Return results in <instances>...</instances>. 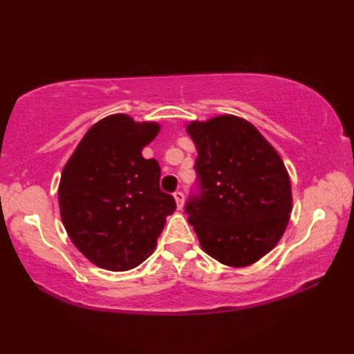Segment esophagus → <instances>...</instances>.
Listing matches in <instances>:
<instances>
[{"label": "esophagus", "mask_w": 354, "mask_h": 354, "mask_svg": "<svg viewBox=\"0 0 354 354\" xmlns=\"http://www.w3.org/2000/svg\"><path fill=\"white\" fill-rule=\"evenodd\" d=\"M175 201H176V206H178V209H183V206H184V194L181 190H176L175 192Z\"/></svg>", "instance_id": "1"}]
</instances>
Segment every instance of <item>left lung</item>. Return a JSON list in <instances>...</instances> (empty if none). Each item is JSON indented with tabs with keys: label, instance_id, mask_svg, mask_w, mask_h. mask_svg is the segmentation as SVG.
I'll return each instance as SVG.
<instances>
[{
	"label": "left lung",
	"instance_id": "8db88e82",
	"mask_svg": "<svg viewBox=\"0 0 354 354\" xmlns=\"http://www.w3.org/2000/svg\"><path fill=\"white\" fill-rule=\"evenodd\" d=\"M198 158V196L185 205L201 248L227 267H247L272 251L292 211L290 178L270 143L245 118L190 122Z\"/></svg>",
	"mask_w": 354,
	"mask_h": 354
}]
</instances>
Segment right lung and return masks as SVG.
Segmentation results:
<instances>
[{
  "label": "right lung",
  "instance_id": "1",
  "mask_svg": "<svg viewBox=\"0 0 354 354\" xmlns=\"http://www.w3.org/2000/svg\"><path fill=\"white\" fill-rule=\"evenodd\" d=\"M159 131V123L134 122L127 113L104 117L87 131L62 170V223L75 247L104 270L140 266L176 209L175 198L159 187L158 160L142 156Z\"/></svg>",
  "mask_w": 354,
  "mask_h": 354
}]
</instances>
